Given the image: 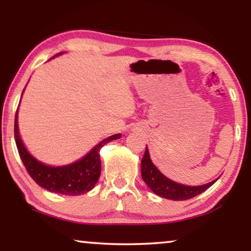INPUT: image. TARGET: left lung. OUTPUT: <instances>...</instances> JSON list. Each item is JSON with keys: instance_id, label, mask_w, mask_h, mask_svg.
Listing matches in <instances>:
<instances>
[{"instance_id": "8db88e82", "label": "left lung", "mask_w": 251, "mask_h": 251, "mask_svg": "<svg viewBox=\"0 0 251 251\" xmlns=\"http://www.w3.org/2000/svg\"><path fill=\"white\" fill-rule=\"evenodd\" d=\"M140 171H142V178L145 184L154 192L156 195L161 198L169 199L174 201H184L192 199L197 195L201 194L207 188L212 186L216 183L215 179L204 185H199V186H188V185L179 184L176 181L171 180L167 176L157 169L155 164L152 162L150 156L149 149L145 150L142 163H140Z\"/></svg>"}]
</instances>
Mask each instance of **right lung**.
Wrapping results in <instances>:
<instances>
[{
	"mask_svg": "<svg viewBox=\"0 0 251 251\" xmlns=\"http://www.w3.org/2000/svg\"><path fill=\"white\" fill-rule=\"evenodd\" d=\"M61 53L63 52L57 53L52 58L60 56ZM24 91H25V89H24ZM18 109L16 112L15 119L16 145L18 149L20 159H22L27 173L33 178L34 181L41 187H43L44 190L63 195H73L75 197V195H81L91 191L100 177L101 162L99 152H100L101 147L112 140L121 138V133H116V135L109 136L108 138L101 140L77 161H74L70 164H65V166H49V164L41 162L36 157H34L26 149L19 133Z\"/></svg>",
	"mask_w": 251,
	"mask_h": 251,
	"instance_id": "add662e5",
	"label": "right lung"
}]
</instances>
